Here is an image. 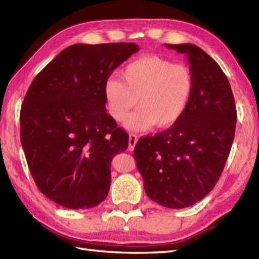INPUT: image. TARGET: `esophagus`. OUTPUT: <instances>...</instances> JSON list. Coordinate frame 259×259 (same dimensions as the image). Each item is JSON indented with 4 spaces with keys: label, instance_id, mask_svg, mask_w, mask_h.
<instances>
[{
    "label": "esophagus",
    "instance_id": "esophagus-1",
    "mask_svg": "<svg viewBox=\"0 0 259 259\" xmlns=\"http://www.w3.org/2000/svg\"><path fill=\"white\" fill-rule=\"evenodd\" d=\"M137 141H138L137 135L130 134V136H129V150H130V151H132V150L135 149L136 144H137Z\"/></svg>",
    "mask_w": 259,
    "mask_h": 259
}]
</instances>
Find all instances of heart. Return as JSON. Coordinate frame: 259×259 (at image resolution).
Listing matches in <instances>:
<instances>
[{
  "mask_svg": "<svg viewBox=\"0 0 259 259\" xmlns=\"http://www.w3.org/2000/svg\"><path fill=\"white\" fill-rule=\"evenodd\" d=\"M122 79L109 77L104 94L109 115L123 122L130 111L140 109L127 120V128L135 131L167 128L176 123L186 110L193 94L194 80L184 64H174L160 56H146L128 64Z\"/></svg>",
  "mask_w": 259,
  "mask_h": 259,
  "instance_id": "heart-1",
  "label": "heart"
}]
</instances>
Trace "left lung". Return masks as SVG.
<instances>
[{"mask_svg":"<svg viewBox=\"0 0 259 259\" xmlns=\"http://www.w3.org/2000/svg\"><path fill=\"white\" fill-rule=\"evenodd\" d=\"M185 54L193 75L186 110L167 130L135 147L137 167L150 200L167 208L192 206L218 183L231 152L237 112L219 64L193 44H164Z\"/></svg>","mask_w":259,"mask_h":259,"instance_id":"obj_1","label":"left lung"}]
</instances>
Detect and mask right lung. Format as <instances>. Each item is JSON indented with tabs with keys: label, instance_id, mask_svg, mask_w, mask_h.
Segmentation results:
<instances>
[{
	"label": "right lung",
	"instance_id": "right-lung-1",
	"mask_svg": "<svg viewBox=\"0 0 259 259\" xmlns=\"http://www.w3.org/2000/svg\"><path fill=\"white\" fill-rule=\"evenodd\" d=\"M139 51L134 43L75 44L34 78L21 108V142L35 184L53 202L83 209L106 200L110 164L129 136L106 109L104 86Z\"/></svg>",
	"mask_w": 259,
	"mask_h": 259
}]
</instances>
